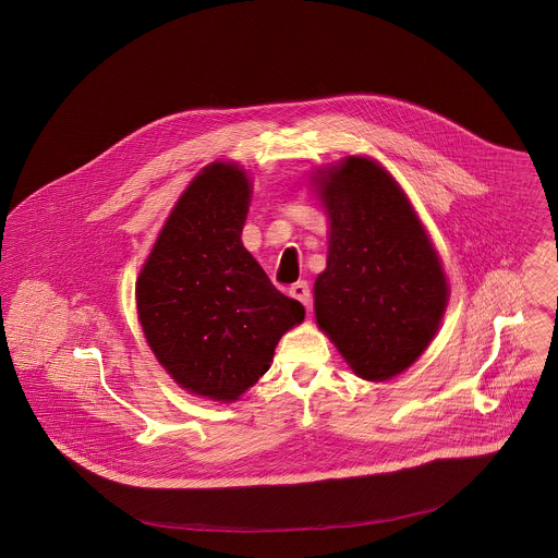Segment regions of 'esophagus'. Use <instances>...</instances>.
<instances>
[{"label":"esophagus","mask_w":558,"mask_h":558,"mask_svg":"<svg viewBox=\"0 0 558 558\" xmlns=\"http://www.w3.org/2000/svg\"><path fill=\"white\" fill-rule=\"evenodd\" d=\"M290 296L296 299L299 303H303L307 310L312 305V288L307 281H296L294 286H290Z\"/></svg>","instance_id":"obj_1"}]
</instances>
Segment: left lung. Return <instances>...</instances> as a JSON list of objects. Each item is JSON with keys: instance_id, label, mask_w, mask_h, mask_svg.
Listing matches in <instances>:
<instances>
[{"instance_id": "left-lung-1", "label": "left lung", "mask_w": 558, "mask_h": 558, "mask_svg": "<svg viewBox=\"0 0 558 558\" xmlns=\"http://www.w3.org/2000/svg\"><path fill=\"white\" fill-rule=\"evenodd\" d=\"M314 180L328 217L326 268L314 283L318 326L359 378L391 380L423 354L445 316L440 257L380 162L348 157Z\"/></svg>"}]
</instances>
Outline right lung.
Returning <instances> with one entry per match:
<instances>
[{
  "mask_svg": "<svg viewBox=\"0 0 558 558\" xmlns=\"http://www.w3.org/2000/svg\"><path fill=\"white\" fill-rule=\"evenodd\" d=\"M251 180L210 162L167 217L135 286L157 361L189 393L236 401L270 367L305 307L283 296L242 244Z\"/></svg>",
  "mask_w": 558,
  "mask_h": 558,
  "instance_id": "obj_1",
  "label": "right lung"
}]
</instances>
